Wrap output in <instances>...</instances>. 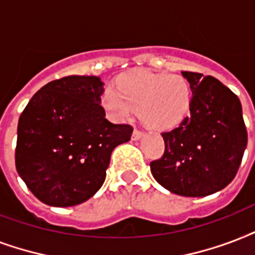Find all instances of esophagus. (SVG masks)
<instances>
[{
	"label": "esophagus",
	"instance_id": "esophagus-1",
	"mask_svg": "<svg viewBox=\"0 0 255 255\" xmlns=\"http://www.w3.org/2000/svg\"><path fill=\"white\" fill-rule=\"evenodd\" d=\"M143 135V131H141V130H138V129H134L133 131V135H131V138H133L134 141H137V139H139V138Z\"/></svg>",
	"mask_w": 255,
	"mask_h": 255
}]
</instances>
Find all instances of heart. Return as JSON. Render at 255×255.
Returning a JSON list of instances; mask_svg holds the SVG:
<instances>
[{
  "mask_svg": "<svg viewBox=\"0 0 255 255\" xmlns=\"http://www.w3.org/2000/svg\"><path fill=\"white\" fill-rule=\"evenodd\" d=\"M191 98V88L185 77L141 70L121 77L117 92L108 89L101 101L112 117L124 120L138 110L146 128L161 131L183 121L190 112Z\"/></svg>",
  "mask_w": 255,
  "mask_h": 255,
  "instance_id": "b5f03b06",
  "label": "heart"
}]
</instances>
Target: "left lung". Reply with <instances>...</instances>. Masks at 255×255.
<instances>
[{"instance_id":"1","label":"left lung","mask_w":255,"mask_h":255,"mask_svg":"<svg viewBox=\"0 0 255 255\" xmlns=\"http://www.w3.org/2000/svg\"><path fill=\"white\" fill-rule=\"evenodd\" d=\"M193 90L190 114L163 131L165 151L150 162L155 181L171 193L205 197L236 177L248 145L238 97L212 76L182 72Z\"/></svg>"}]
</instances>
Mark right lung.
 I'll use <instances>...</instances> for the list:
<instances>
[{
	"label": "right lung",
	"instance_id": "add662e5",
	"mask_svg": "<svg viewBox=\"0 0 255 255\" xmlns=\"http://www.w3.org/2000/svg\"><path fill=\"white\" fill-rule=\"evenodd\" d=\"M102 93L100 77H64L39 89L19 116L15 167L41 202L88 201L105 181L114 147L131 137V126L105 118Z\"/></svg>",
	"mask_w": 255,
	"mask_h": 255
}]
</instances>
